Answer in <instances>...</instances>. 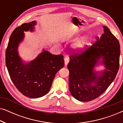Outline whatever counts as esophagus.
I'll use <instances>...</instances> for the list:
<instances>
[{
  "label": "esophagus",
  "mask_w": 123,
  "mask_h": 123,
  "mask_svg": "<svg viewBox=\"0 0 123 123\" xmlns=\"http://www.w3.org/2000/svg\"><path fill=\"white\" fill-rule=\"evenodd\" d=\"M69 62V59L67 56H66L64 58V63H65V66H67V65H68Z\"/></svg>",
  "instance_id": "obj_1"
}]
</instances>
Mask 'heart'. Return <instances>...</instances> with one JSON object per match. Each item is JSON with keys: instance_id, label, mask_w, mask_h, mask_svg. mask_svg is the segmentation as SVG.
Segmentation results:
<instances>
[{"instance_id": "obj_1", "label": "heart", "mask_w": 123, "mask_h": 123, "mask_svg": "<svg viewBox=\"0 0 123 123\" xmlns=\"http://www.w3.org/2000/svg\"><path fill=\"white\" fill-rule=\"evenodd\" d=\"M87 38H85V39L81 40V41H78V43H76V48L78 49H81L83 48L85 46L86 44L87 43Z\"/></svg>"}]
</instances>
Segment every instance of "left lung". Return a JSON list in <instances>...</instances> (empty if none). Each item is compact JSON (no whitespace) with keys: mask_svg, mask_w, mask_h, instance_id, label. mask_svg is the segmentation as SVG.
Instances as JSON below:
<instances>
[{"mask_svg":"<svg viewBox=\"0 0 123 123\" xmlns=\"http://www.w3.org/2000/svg\"><path fill=\"white\" fill-rule=\"evenodd\" d=\"M103 28L104 33L93 45L80 53L72 51L69 56L67 66L69 91L74 98L80 101H90L101 95L118 72L119 42L107 27ZM100 58L106 69L98 75L94 71V67Z\"/></svg>","mask_w":123,"mask_h":123,"instance_id":"obj_1","label":"left lung"}]
</instances>
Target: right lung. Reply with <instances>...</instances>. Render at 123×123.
I'll list each match as a JSON object with an SVG mask.
<instances>
[{"mask_svg": "<svg viewBox=\"0 0 123 123\" xmlns=\"http://www.w3.org/2000/svg\"><path fill=\"white\" fill-rule=\"evenodd\" d=\"M36 21L23 23L10 36L6 52V63L12 81L18 91L30 98H38L50 91L55 74L64 65L63 55L43 50L30 63H24L18 53V46L24 38V31H33Z\"/></svg>", "mask_w": 123, "mask_h": 123, "instance_id": "1", "label": "right lung"}]
</instances>
